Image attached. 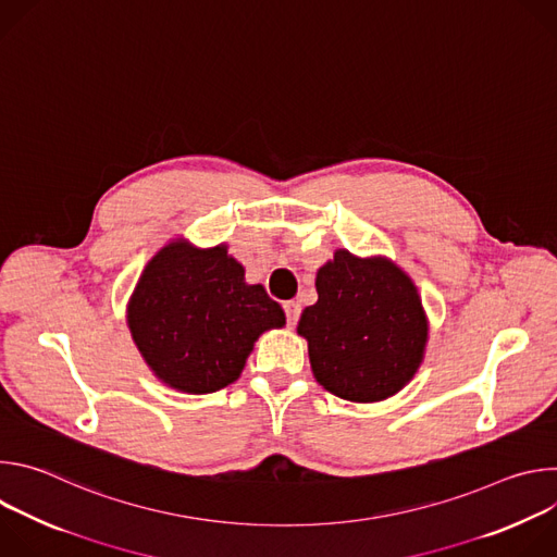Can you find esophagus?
<instances>
[{
	"instance_id": "34e87169",
	"label": "esophagus",
	"mask_w": 557,
	"mask_h": 557,
	"mask_svg": "<svg viewBox=\"0 0 557 557\" xmlns=\"http://www.w3.org/2000/svg\"><path fill=\"white\" fill-rule=\"evenodd\" d=\"M284 312H286V322H288V326H295V324H297V320H299V312H301L299 301H295V299L284 301Z\"/></svg>"
}]
</instances>
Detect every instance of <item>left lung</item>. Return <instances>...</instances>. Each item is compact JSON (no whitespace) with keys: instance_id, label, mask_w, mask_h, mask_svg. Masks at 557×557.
Here are the masks:
<instances>
[{"instance_id":"1","label":"left lung","mask_w":557,"mask_h":557,"mask_svg":"<svg viewBox=\"0 0 557 557\" xmlns=\"http://www.w3.org/2000/svg\"><path fill=\"white\" fill-rule=\"evenodd\" d=\"M314 286L320 297L297 324L314 379L355 404L383 401L410 383L428 344L414 282L387 258L339 249Z\"/></svg>"}]
</instances>
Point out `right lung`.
Here are the masks:
<instances>
[{
	"label": "right lung",
	"mask_w": 557,
	"mask_h": 557,
	"mask_svg": "<svg viewBox=\"0 0 557 557\" xmlns=\"http://www.w3.org/2000/svg\"><path fill=\"white\" fill-rule=\"evenodd\" d=\"M284 324L282 306L262 284L245 282V267L226 245L196 249L183 237L147 262L127 304V326L145 363L187 394L233 383L258 337Z\"/></svg>",
	"instance_id": "1"
}]
</instances>
